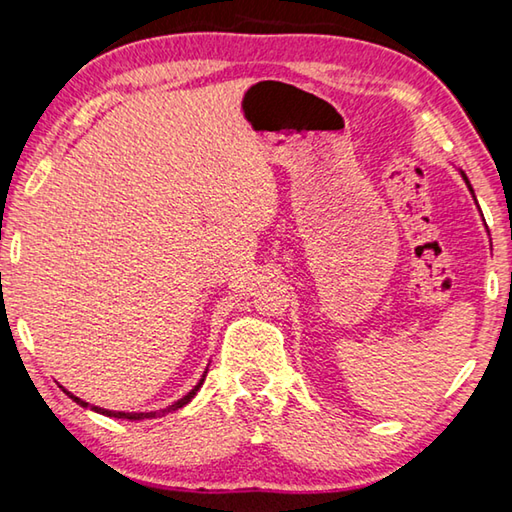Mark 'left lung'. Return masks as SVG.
Listing matches in <instances>:
<instances>
[{"label":"left lung","mask_w":512,"mask_h":512,"mask_svg":"<svg viewBox=\"0 0 512 512\" xmlns=\"http://www.w3.org/2000/svg\"><path fill=\"white\" fill-rule=\"evenodd\" d=\"M463 178H465V183H467V187H470V180H467V176L463 173ZM470 192H472V187H470ZM474 194V192H472Z\"/></svg>","instance_id":"left-lung-1"}]
</instances>
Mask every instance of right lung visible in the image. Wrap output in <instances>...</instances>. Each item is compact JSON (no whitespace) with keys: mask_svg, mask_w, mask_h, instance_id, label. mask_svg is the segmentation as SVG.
Masks as SVG:
<instances>
[{"mask_svg":"<svg viewBox=\"0 0 512 512\" xmlns=\"http://www.w3.org/2000/svg\"><path fill=\"white\" fill-rule=\"evenodd\" d=\"M205 377V375H203ZM203 386V379L198 381V384L192 388V391H189L183 400H178L176 404H171L169 409H164V411H151V413H124V411H108V409H99V406H92V411H97V413H103V415H110V418H126V420H144V418H158V415H162V413H169V411H178V409H183V406L192 400V397L196 395V391L198 388ZM67 393V391H65ZM69 397H72V400L76 402V404H81V406H90L88 402H83L81 397H76V395H72V393H67Z\"/></svg>","mask_w":512,"mask_h":512,"instance_id":"add662e5","label":"right lung"}]
</instances>
